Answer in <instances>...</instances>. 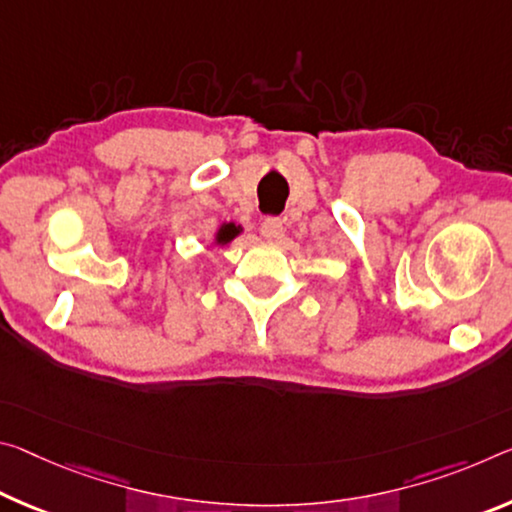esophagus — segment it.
<instances>
[{
    "instance_id": "34e87169",
    "label": "esophagus",
    "mask_w": 512,
    "mask_h": 512,
    "mask_svg": "<svg viewBox=\"0 0 512 512\" xmlns=\"http://www.w3.org/2000/svg\"><path fill=\"white\" fill-rule=\"evenodd\" d=\"M280 234H282V218H278V216L264 218V221H262V237L273 241V239H278Z\"/></svg>"
}]
</instances>
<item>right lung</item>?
Returning a JSON list of instances; mask_svg holds the SVG:
<instances>
[{
    "label": "right lung",
    "mask_w": 512,
    "mask_h": 512,
    "mask_svg": "<svg viewBox=\"0 0 512 512\" xmlns=\"http://www.w3.org/2000/svg\"><path fill=\"white\" fill-rule=\"evenodd\" d=\"M241 234V225H234V223H223L221 227H218L216 237H214V243H218V246H227L232 239H237Z\"/></svg>",
    "instance_id": "1"
}]
</instances>
